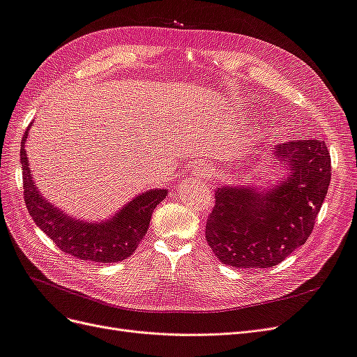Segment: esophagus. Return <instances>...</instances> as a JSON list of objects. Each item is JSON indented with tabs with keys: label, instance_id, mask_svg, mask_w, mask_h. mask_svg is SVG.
<instances>
[{
	"label": "esophagus",
	"instance_id": "1",
	"mask_svg": "<svg viewBox=\"0 0 357 357\" xmlns=\"http://www.w3.org/2000/svg\"><path fill=\"white\" fill-rule=\"evenodd\" d=\"M213 167L208 164H202V162H199V164H197L192 169V174L197 177H210L213 176Z\"/></svg>",
	"mask_w": 357,
	"mask_h": 357
}]
</instances>
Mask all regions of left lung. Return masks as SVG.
Here are the masks:
<instances>
[{"instance_id": "left-lung-1", "label": "left lung", "mask_w": 357, "mask_h": 357, "mask_svg": "<svg viewBox=\"0 0 357 357\" xmlns=\"http://www.w3.org/2000/svg\"><path fill=\"white\" fill-rule=\"evenodd\" d=\"M273 158L284 177L273 188L219 186L205 238L220 262L234 268H271L304 245L331 183L323 139L277 144Z\"/></svg>"}]
</instances>
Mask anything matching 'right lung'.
I'll return each instance as SVG.
<instances>
[{
	"label": "right lung",
	"instance_id": "obj_1",
	"mask_svg": "<svg viewBox=\"0 0 357 357\" xmlns=\"http://www.w3.org/2000/svg\"><path fill=\"white\" fill-rule=\"evenodd\" d=\"M28 131L22 138L20 164L24 169V195L32 220L63 253L83 261L113 264L131 256L149 229L156 205L165 199L167 189L143 192L125 204L112 219L84 222L61 211L37 189L26 158Z\"/></svg>",
	"mask_w": 357,
	"mask_h": 357
}]
</instances>
